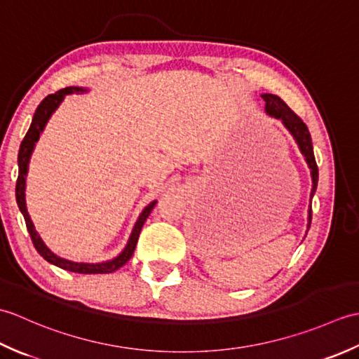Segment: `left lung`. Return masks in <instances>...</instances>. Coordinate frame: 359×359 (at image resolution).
Wrapping results in <instances>:
<instances>
[{"label": "left lung", "instance_id": "1", "mask_svg": "<svg viewBox=\"0 0 359 359\" xmlns=\"http://www.w3.org/2000/svg\"><path fill=\"white\" fill-rule=\"evenodd\" d=\"M262 98L265 102V111L270 116L276 117L279 120H282V123L288 129L292 135L294 137V140L299 144V149L306 157L309 168L311 171V182H313V187H311V197H313L316 187H318V165L315 160V154H313V144H311V137L309 133L307 125L304 123L302 118L299 116L288 108L287 103L282 100L280 97L273 95V94H262ZM311 222V207L309 211V226Z\"/></svg>", "mask_w": 359, "mask_h": 359}]
</instances>
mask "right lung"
<instances>
[{"label": "right lung", "instance_id": "add662e5", "mask_svg": "<svg viewBox=\"0 0 359 359\" xmlns=\"http://www.w3.org/2000/svg\"><path fill=\"white\" fill-rule=\"evenodd\" d=\"M86 93L85 88H77V86H69L65 88L62 90H57L55 94H50L44 98V100L38 104V108L34 114L32 123L29 126V131L26 133L25 139H22L21 144H20V152H18V179H17V187H15V196H17V203L18 208L22 212L26 220V226L27 231L30 234V239L34 242V247L36 248L38 253H40L46 261L60 266V269L67 270V271H74V273H83V274H102V273H112L118 270L120 266H123L129 259H131L137 241H139V234L142 231V226L144 224V220L149 216V212L152 211L156 205V201L151 202L147 208L142 211V215L139 217V220L135 222L134 230L131 233V238L128 241L126 248L121 251V255H118L116 259L108 262H102V264H83V262H71L66 261L63 257H58L57 255H53L52 251L44 245V242L41 241L40 236H38L35 226L30 220L27 210H26V201H25V188H26V174H27V165H29V158L30 154H32L36 140L40 139V134L44 129L46 123H48L49 117L52 116V112L58 108V104L62 103V100L65 98V95L67 94H83Z\"/></svg>", "mask_w": 359, "mask_h": 359}]
</instances>
